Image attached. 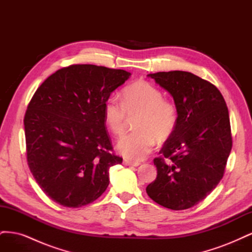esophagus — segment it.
<instances>
[{
    "label": "esophagus",
    "instance_id": "1",
    "mask_svg": "<svg viewBox=\"0 0 252 252\" xmlns=\"http://www.w3.org/2000/svg\"><path fill=\"white\" fill-rule=\"evenodd\" d=\"M124 165L126 166H139L140 162L138 161H129V159H124Z\"/></svg>",
    "mask_w": 252,
    "mask_h": 252
}]
</instances>
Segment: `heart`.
<instances>
[{
	"label": "heart",
	"mask_w": 252,
	"mask_h": 252,
	"mask_svg": "<svg viewBox=\"0 0 252 252\" xmlns=\"http://www.w3.org/2000/svg\"><path fill=\"white\" fill-rule=\"evenodd\" d=\"M104 119L109 130L121 135L128 117L138 116L135 131L122 136L118 149L126 158L140 159L154 149L156 141L164 142L178 125L177 106L165 100L163 93L148 82H136L125 88L123 101L111 95L104 103Z\"/></svg>",
	"instance_id": "1"
}]
</instances>
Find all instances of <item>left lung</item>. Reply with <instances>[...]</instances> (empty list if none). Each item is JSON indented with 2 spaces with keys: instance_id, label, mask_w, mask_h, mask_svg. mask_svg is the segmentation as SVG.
Instances as JSON below:
<instances>
[{
  "instance_id": "obj_1",
  "label": "left lung",
  "mask_w": 252,
  "mask_h": 252,
  "mask_svg": "<svg viewBox=\"0 0 252 252\" xmlns=\"http://www.w3.org/2000/svg\"><path fill=\"white\" fill-rule=\"evenodd\" d=\"M148 75L172 95L179 121L154 159L158 175L146 192L163 207L188 209L203 201L223 178L232 147L229 113L220 90L191 72Z\"/></svg>"
}]
</instances>
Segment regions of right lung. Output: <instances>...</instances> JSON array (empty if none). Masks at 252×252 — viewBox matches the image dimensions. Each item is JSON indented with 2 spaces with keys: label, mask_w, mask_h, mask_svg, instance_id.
I'll list each match as a JSON object with an SVG mask.
<instances>
[{
  "label": "right lung",
  "mask_w": 252,
  "mask_h": 252,
  "mask_svg": "<svg viewBox=\"0 0 252 252\" xmlns=\"http://www.w3.org/2000/svg\"><path fill=\"white\" fill-rule=\"evenodd\" d=\"M129 75L77 64L61 68L36 89L24 117L27 163L52 201L78 208L108 187L109 168L123 158L112 154L104 103Z\"/></svg>",
  "instance_id": "add662e5"
}]
</instances>
